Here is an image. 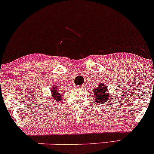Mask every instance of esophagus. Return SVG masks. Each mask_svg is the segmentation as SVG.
I'll use <instances>...</instances> for the list:
<instances>
[{"mask_svg":"<svg viewBox=\"0 0 154 154\" xmlns=\"http://www.w3.org/2000/svg\"><path fill=\"white\" fill-rule=\"evenodd\" d=\"M83 87H84V86H83V85H81L80 87H79V88H83Z\"/></svg>","mask_w":154,"mask_h":154,"instance_id":"1","label":"esophagus"}]
</instances>
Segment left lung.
Wrapping results in <instances>:
<instances>
[{
  "label": "left lung",
  "instance_id": "left-lung-1",
  "mask_svg": "<svg viewBox=\"0 0 154 154\" xmlns=\"http://www.w3.org/2000/svg\"><path fill=\"white\" fill-rule=\"evenodd\" d=\"M108 86L103 82H98L97 86L93 91L95 95V100L98 103H106L109 102L111 98V93L108 91Z\"/></svg>",
  "mask_w": 154,
  "mask_h": 154
}]
</instances>
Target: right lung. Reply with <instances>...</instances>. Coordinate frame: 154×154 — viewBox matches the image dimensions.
Masks as SVG:
<instances>
[{"instance_id":"right-lung-1","label":"right lung","mask_w":154,"mask_h":154,"mask_svg":"<svg viewBox=\"0 0 154 154\" xmlns=\"http://www.w3.org/2000/svg\"><path fill=\"white\" fill-rule=\"evenodd\" d=\"M51 95H52V98L54 100V101L60 102L62 100V93L60 92L59 88L57 85H53V87H51Z\"/></svg>"}]
</instances>
